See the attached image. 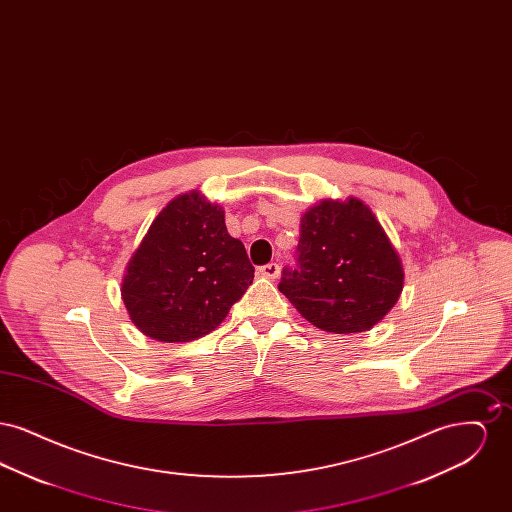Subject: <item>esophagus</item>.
<instances>
[{
    "label": "esophagus",
    "mask_w": 512,
    "mask_h": 512,
    "mask_svg": "<svg viewBox=\"0 0 512 512\" xmlns=\"http://www.w3.org/2000/svg\"><path fill=\"white\" fill-rule=\"evenodd\" d=\"M259 274H261V276H265V278L274 280V278H278V274H280V265H278V263H268V265H263V267H259Z\"/></svg>",
    "instance_id": "34e87169"
}]
</instances>
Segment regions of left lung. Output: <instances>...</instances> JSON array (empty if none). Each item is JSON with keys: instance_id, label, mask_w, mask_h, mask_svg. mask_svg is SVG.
<instances>
[{"instance_id": "8db88e82", "label": "left lung", "mask_w": 512, "mask_h": 512, "mask_svg": "<svg viewBox=\"0 0 512 512\" xmlns=\"http://www.w3.org/2000/svg\"><path fill=\"white\" fill-rule=\"evenodd\" d=\"M297 267L278 290L320 330H370L397 303L403 267L384 228L363 201H322L301 217Z\"/></svg>"}]
</instances>
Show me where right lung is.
Returning a JSON list of instances; mask_svg holds the SVG:
<instances>
[{
  "mask_svg": "<svg viewBox=\"0 0 512 512\" xmlns=\"http://www.w3.org/2000/svg\"><path fill=\"white\" fill-rule=\"evenodd\" d=\"M245 247L224 211L197 194L172 199L134 251L122 301L149 338L190 341L213 332L253 282Z\"/></svg>",
  "mask_w": 512,
  "mask_h": 512,
  "instance_id": "right-lung-1",
  "label": "right lung"
}]
</instances>
